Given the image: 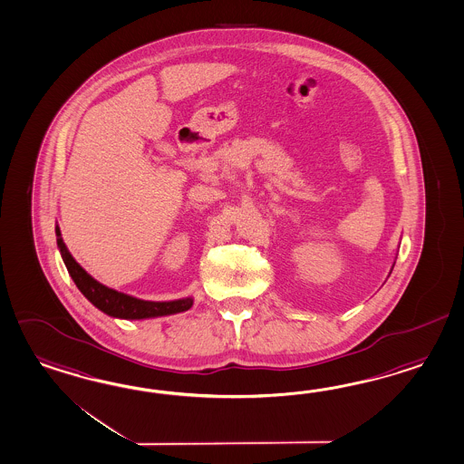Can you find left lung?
<instances>
[{"mask_svg": "<svg viewBox=\"0 0 464 464\" xmlns=\"http://www.w3.org/2000/svg\"><path fill=\"white\" fill-rule=\"evenodd\" d=\"M393 264H395V262H393ZM391 273H392V269H391Z\"/></svg>", "mask_w": 464, "mask_h": 464, "instance_id": "left-lung-1", "label": "left lung"}]
</instances>
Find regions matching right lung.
<instances>
[{
  "label": "right lung",
  "mask_w": 464,
  "mask_h": 464,
  "mask_svg": "<svg viewBox=\"0 0 464 464\" xmlns=\"http://www.w3.org/2000/svg\"><path fill=\"white\" fill-rule=\"evenodd\" d=\"M55 236H57V246H59L62 261L71 274L73 283L95 308L101 309L109 316L121 318V320H148V318H160V316L183 313L193 306V297H181L175 301H144L101 285L72 257L71 252L62 238L59 226L55 227Z\"/></svg>",
  "instance_id": "1"
}]
</instances>
